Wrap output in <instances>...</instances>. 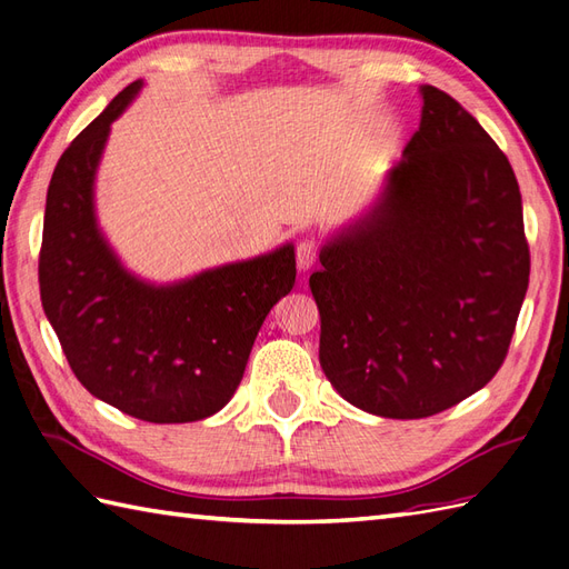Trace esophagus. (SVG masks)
Listing matches in <instances>:
<instances>
[{
  "instance_id": "esophagus-1",
  "label": "esophagus",
  "mask_w": 569,
  "mask_h": 569,
  "mask_svg": "<svg viewBox=\"0 0 569 569\" xmlns=\"http://www.w3.org/2000/svg\"><path fill=\"white\" fill-rule=\"evenodd\" d=\"M318 241L316 239H303L300 244L296 247V261H298V269L300 271H308L312 263L318 261Z\"/></svg>"
}]
</instances>
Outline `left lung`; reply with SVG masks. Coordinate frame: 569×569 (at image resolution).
<instances>
[{"instance_id": "1", "label": "left lung", "mask_w": 569, "mask_h": 569, "mask_svg": "<svg viewBox=\"0 0 569 569\" xmlns=\"http://www.w3.org/2000/svg\"><path fill=\"white\" fill-rule=\"evenodd\" d=\"M420 127L377 204L310 276L320 367L345 401L413 420L493 379L528 291L513 168L450 94L422 84Z\"/></svg>"}]
</instances>
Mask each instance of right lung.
Segmentation results:
<instances>
[{
    "label": "right lung",
    "mask_w": 569,
    "mask_h": 569,
    "mask_svg": "<svg viewBox=\"0 0 569 569\" xmlns=\"http://www.w3.org/2000/svg\"><path fill=\"white\" fill-rule=\"evenodd\" d=\"M127 84L60 156L46 196L41 303L78 381L147 422H192L229 403L269 310L296 283L293 244L171 286L131 276L94 220V173Z\"/></svg>",
    "instance_id": "right-lung-1"
}]
</instances>
